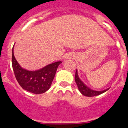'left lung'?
I'll return each instance as SVG.
<instances>
[{"label": "left lung", "instance_id": "1", "mask_svg": "<svg viewBox=\"0 0 128 128\" xmlns=\"http://www.w3.org/2000/svg\"><path fill=\"white\" fill-rule=\"evenodd\" d=\"M75 82H76V84H77L78 87V89L79 90H80V92L84 96H96V95H100V94L106 92V91H107L108 90L107 89L106 90H103V91H95V90H93L89 88L80 80V79L79 78L78 75L77 70L76 71V74H75Z\"/></svg>", "mask_w": 128, "mask_h": 128}]
</instances>
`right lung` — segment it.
Segmentation results:
<instances>
[{
  "label": "right lung",
  "mask_w": 128,
  "mask_h": 128,
  "mask_svg": "<svg viewBox=\"0 0 128 128\" xmlns=\"http://www.w3.org/2000/svg\"><path fill=\"white\" fill-rule=\"evenodd\" d=\"M13 48L12 65L15 77L20 85L25 90L34 94H41L47 91L54 78L57 68L62 62L48 64L37 71H27L19 65L14 57Z\"/></svg>",
  "instance_id": "add662e5"
}]
</instances>
